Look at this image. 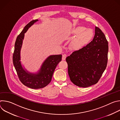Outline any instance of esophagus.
I'll return each instance as SVG.
<instances>
[{
  "instance_id": "1",
  "label": "esophagus",
  "mask_w": 120,
  "mask_h": 120,
  "mask_svg": "<svg viewBox=\"0 0 120 120\" xmlns=\"http://www.w3.org/2000/svg\"><path fill=\"white\" fill-rule=\"evenodd\" d=\"M66 54H63L62 56V60H64L66 58Z\"/></svg>"
}]
</instances>
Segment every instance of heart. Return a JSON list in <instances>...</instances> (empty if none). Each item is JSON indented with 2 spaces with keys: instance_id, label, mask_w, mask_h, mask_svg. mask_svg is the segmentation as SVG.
I'll list each match as a JSON object with an SVG mask.
<instances>
[{
  "instance_id": "heart-1",
  "label": "heart",
  "mask_w": 120,
  "mask_h": 120,
  "mask_svg": "<svg viewBox=\"0 0 120 120\" xmlns=\"http://www.w3.org/2000/svg\"><path fill=\"white\" fill-rule=\"evenodd\" d=\"M76 37L71 43V47L75 50H79L88 44L94 36V31L91 29H87L82 26L75 27L72 31Z\"/></svg>"
}]
</instances>
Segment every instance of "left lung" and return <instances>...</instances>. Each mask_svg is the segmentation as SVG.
I'll return each instance as SVG.
<instances>
[{
    "mask_svg": "<svg viewBox=\"0 0 120 120\" xmlns=\"http://www.w3.org/2000/svg\"><path fill=\"white\" fill-rule=\"evenodd\" d=\"M95 28L93 41L66 58L70 80L79 87L97 83L107 66L108 43L101 30Z\"/></svg>",
    "mask_w": 120,
    "mask_h": 120,
    "instance_id": "obj_1",
    "label": "left lung"
}]
</instances>
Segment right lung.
<instances>
[{
  "mask_svg": "<svg viewBox=\"0 0 120 120\" xmlns=\"http://www.w3.org/2000/svg\"><path fill=\"white\" fill-rule=\"evenodd\" d=\"M38 19L34 20L27 24L17 37L15 44L13 62L21 82L25 86L34 89L45 87L51 81L52 76L58 64L61 61V55H52L48 57L43 63L40 70L37 74H32L24 69L21 64L20 51L25 33Z\"/></svg>",
  "mask_w": 120,
  "mask_h": 120,
  "instance_id": "1",
  "label": "right lung"
}]
</instances>
